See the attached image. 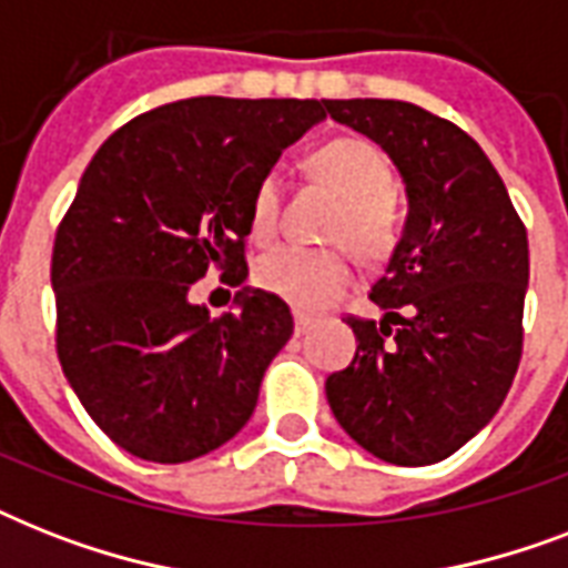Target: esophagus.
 I'll return each instance as SVG.
<instances>
[{
	"label": "esophagus",
	"mask_w": 568,
	"mask_h": 568,
	"mask_svg": "<svg viewBox=\"0 0 568 568\" xmlns=\"http://www.w3.org/2000/svg\"><path fill=\"white\" fill-rule=\"evenodd\" d=\"M315 327V318L312 315H303V312H294V333L303 336V333H310Z\"/></svg>",
	"instance_id": "obj_1"
}]
</instances>
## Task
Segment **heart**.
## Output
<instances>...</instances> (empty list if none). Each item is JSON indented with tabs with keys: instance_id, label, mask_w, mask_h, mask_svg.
<instances>
[{
	"instance_id": "1",
	"label": "heart",
	"mask_w": 568,
	"mask_h": 568,
	"mask_svg": "<svg viewBox=\"0 0 568 568\" xmlns=\"http://www.w3.org/2000/svg\"><path fill=\"white\" fill-rule=\"evenodd\" d=\"M310 173L342 200L329 239L345 241L365 258L392 253L400 232V209L392 191L386 155L363 138H336L310 155ZM280 221V180L267 173L250 200V232L267 241ZM256 283L297 310H321L354 283L345 250H310L285 244L258 258Z\"/></svg>"
}]
</instances>
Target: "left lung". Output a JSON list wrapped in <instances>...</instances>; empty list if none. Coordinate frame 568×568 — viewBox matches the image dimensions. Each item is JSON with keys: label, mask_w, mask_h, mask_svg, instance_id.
Here are the masks:
<instances>
[{"label": "left lung", "mask_w": 568, "mask_h": 568, "mask_svg": "<svg viewBox=\"0 0 568 568\" xmlns=\"http://www.w3.org/2000/svg\"><path fill=\"white\" fill-rule=\"evenodd\" d=\"M406 185V223L372 285L379 321L347 318L356 356L327 377L336 422L395 466L450 457L489 424L521 359L528 232L501 176L450 120L400 100H324Z\"/></svg>", "instance_id": "left-lung-1"}]
</instances>
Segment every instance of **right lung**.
<instances>
[{
  "label": "right lung",
  "mask_w": 568,
  "mask_h": 568,
  "mask_svg": "<svg viewBox=\"0 0 568 568\" xmlns=\"http://www.w3.org/2000/svg\"><path fill=\"white\" fill-rule=\"evenodd\" d=\"M324 118L318 100L191 97L129 120L82 173L52 250L58 359L129 454L189 463L250 422L292 312L247 285L212 318L191 285L247 280L253 191Z\"/></svg>",
  "instance_id": "right-lung-1"
}]
</instances>
